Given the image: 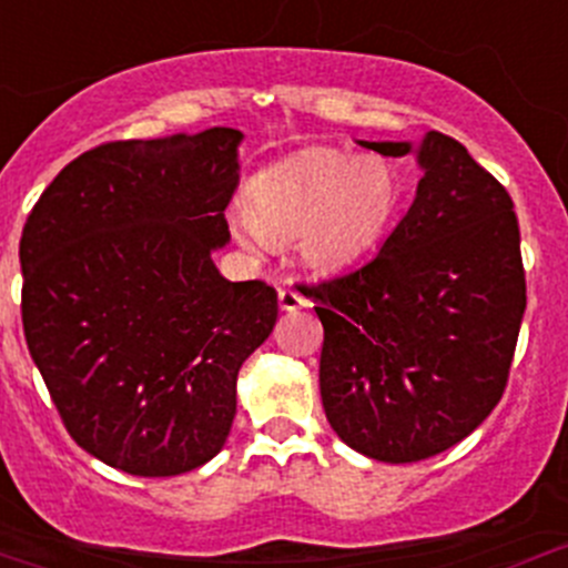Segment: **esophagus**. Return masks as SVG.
Masks as SVG:
<instances>
[{"mask_svg":"<svg viewBox=\"0 0 568 568\" xmlns=\"http://www.w3.org/2000/svg\"><path fill=\"white\" fill-rule=\"evenodd\" d=\"M277 300H280V307H283L285 313H294V311H300V307L307 305L305 296H302L300 291H294V288H280Z\"/></svg>","mask_w":568,"mask_h":568,"instance_id":"1","label":"esophagus"}]
</instances>
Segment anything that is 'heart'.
<instances>
[{"mask_svg":"<svg viewBox=\"0 0 568 568\" xmlns=\"http://www.w3.org/2000/svg\"><path fill=\"white\" fill-rule=\"evenodd\" d=\"M404 183L393 162L316 148L250 181L233 236L252 252L296 239L307 266L335 272L371 252L398 216Z\"/></svg>","mask_w":568,"mask_h":568,"instance_id":"b5f03b06","label":"heart"}]
</instances>
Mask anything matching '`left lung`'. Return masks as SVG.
Wrapping results in <instances>:
<instances>
[{
    "mask_svg": "<svg viewBox=\"0 0 568 568\" xmlns=\"http://www.w3.org/2000/svg\"><path fill=\"white\" fill-rule=\"evenodd\" d=\"M359 145L415 153L423 178L379 255L305 285L324 324L321 404L357 454L420 462L473 434L506 390L528 302L519 222L454 136Z\"/></svg>",
    "mask_w": 568,
    "mask_h": 568,
    "instance_id": "1",
    "label": "left lung"
}]
</instances>
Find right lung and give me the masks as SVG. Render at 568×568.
<instances>
[{"label": "right lung", "instance_id": "add662e5", "mask_svg": "<svg viewBox=\"0 0 568 568\" xmlns=\"http://www.w3.org/2000/svg\"><path fill=\"white\" fill-rule=\"evenodd\" d=\"M236 129L106 142L45 186L21 233L24 337L79 448L140 478L211 462L277 291L231 283Z\"/></svg>", "mask_w": 568, "mask_h": 568}]
</instances>
